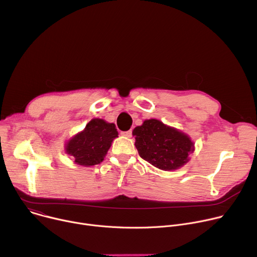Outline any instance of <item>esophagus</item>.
<instances>
[{
  "label": "esophagus",
  "mask_w": 257,
  "mask_h": 257,
  "mask_svg": "<svg viewBox=\"0 0 257 257\" xmlns=\"http://www.w3.org/2000/svg\"><path fill=\"white\" fill-rule=\"evenodd\" d=\"M121 134L127 138H130L132 136V131L129 130V131H125V132H121Z\"/></svg>",
  "instance_id": "obj_1"
}]
</instances>
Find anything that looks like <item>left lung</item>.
I'll list each match as a JSON object with an SVG mask.
<instances>
[{"label": "left lung", "mask_w": 257, "mask_h": 257, "mask_svg": "<svg viewBox=\"0 0 257 257\" xmlns=\"http://www.w3.org/2000/svg\"><path fill=\"white\" fill-rule=\"evenodd\" d=\"M132 134L139 155L166 172L183 167L195 151V143L188 134L157 119L144 120Z\"/></svg>", "instance_id": "left-lung-1"}]
</instances>
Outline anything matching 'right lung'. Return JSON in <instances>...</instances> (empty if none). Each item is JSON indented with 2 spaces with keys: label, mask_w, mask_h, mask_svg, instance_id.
<instances>
[{
  "label": "right lung",
  "mask_w": 257,
  "mask_h": 257,
  "mask_svg": "<svg viewBox=\"0 0 257 257\" xmlns=\"http://www.w3.org/2000/svg\"><path fill=\"white\" fill-rule=\"evenodd\" d=\"M117 137L118 131L114 123L94 118L82 131L65 142L64 152L71 156L75 164L93 166L104 160L113 140Z\"/></svg>",
  "instance_id": "right-lung-1"
}]
</instances>
